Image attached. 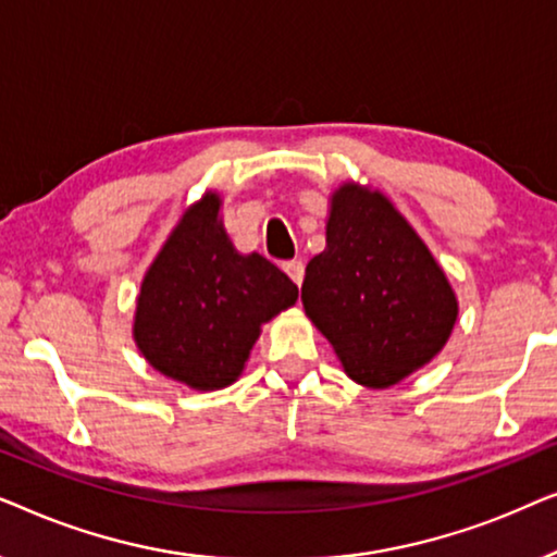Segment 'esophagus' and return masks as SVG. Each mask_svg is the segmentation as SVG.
<instances>
[{"label":"esophagus","mask_w":557,"mask_h":557,"mask_svg":"<svg viewBox=\"0 0 557 557\" xmlns=\"http://www.w3.org/2000/svg\"><path fill=\"white\" fill-rule=\"evenodd\" d=\"M284 271L288 273V276H292V281H294L296 286H301V281H304V263L301 261L284 263Z\"/></svg>","instance_id":"esophagus-1"}]
</instances>
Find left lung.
Masks as SVG:
<instances>
[{
	"mask_svg": "<svg viewBox=\"0 0 557 557\" xmlns=\"http://www.w3.org/2000/svg\"><path fill=\"white\" fill-rule=\"evenodd\" d=\"M301 304L347 377L372 391L421 370L451 337L459 301L413 225L380 189L342 182L326 248L307 265Z\"/></svg>",
	"mask_w": 557,
	"mask_h": 557,
	"instance_id": "8db88e82",
	"label": "left lung"
}]
</instances>
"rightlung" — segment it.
Masks as SVG:
<instances>
[{
	"label": "right lung",
	"instance_id": "right-lung-1",
	"mask_svg": "<svg viewBox=\"0 0 557 557\" xmlns=\"http://www.w3.org/2000/svg\"><path fill=\"white\" fill-rule=\"evenodd\" d=\"M223 197L208 189L182 212L144 273L134 342L151 368L189 391H223L243 375L261 326L294 307L299 288L227 238Z\"/></svg>",
	"mask_w": 557,
	"mask_h": 557
}]
</instances>
